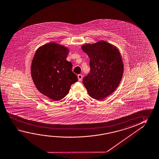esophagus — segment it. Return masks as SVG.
I'll use <instances>...</instances> for the list:
<instances>
[{"instance_id": "34e87169", "label": "esophagus", "mask_w": 159, "mask_h": 159, "mask_svg": "<svg viewBox=\"0 0 159 159\" xmlns=\"http://www.w3.org/2000/svg\"><path fill=\"white\" fill-rule=\"evenodd\" d=\"M78 80L79 81H81L83 79V75L81 74H79L78 75Z\"/></svg>"}]
</instances>
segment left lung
<instances>
[{
  "instance_id": "obj_1",
  "label": "left lung",
  "mask_w": 159,
  "mask_h": 159,
  "mask_svg": "<svg viewBox=\"0 0 159 159\" xmlns=\"http://www.w3.org/2000/svg\"><path fill=\"white\" fill-rule=\"evenodd\" d=\"M90 58V71L83 80L89 95L102 100L116 89L122 79L124 66L119 50L105 41L82 45Z\"/></svg>"
}]
</instances>
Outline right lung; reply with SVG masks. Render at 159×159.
<instances>
[{
    "mask_svg": "<svg viewBox=\"0 0 159 159\" xmlns=\"http://www.w3.org/2000/svg\"><path fill=\"white\" fill-rule=\"evenodd\" d=\"M68 48L55 43L39 47L31 66V77L37 89L53 100L63 99L78 77L71 69L72 64L66 60Z\"/></svg>",
    "mask_w": 159,
    "mask_h": 159,
    "instance_id": "add662e5",
    "label": "right lung"
}]
</instances>
